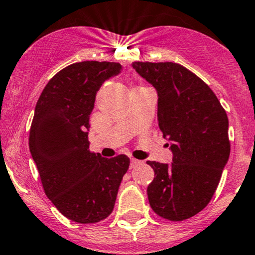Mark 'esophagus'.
<instances>
[{
  "label": "esophagus",
  "mask_w": 255,
  "mask_h": 255,
  "mask_svg": "<svg viewBox=\"0 0 255 255\" xmlns=\"http://www.w3.org/2000/svg\"><path fill=\"white\" fill-rule=\"evenodd\" d=\"M140 163H141V161H139V160L132 159V160H130V168H134L138 165H140Z\"/></svg>",
  "instance_id": "34e87169"
}]
</instances>
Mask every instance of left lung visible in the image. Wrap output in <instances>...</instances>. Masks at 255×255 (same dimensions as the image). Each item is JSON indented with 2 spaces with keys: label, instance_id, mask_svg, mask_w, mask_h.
<instances>
[{
  "label": "left lung",
  "instance_id": "left-lung-1",
  "mask_svg": "<svg viewBox=\"0 0 255 255\" xmlns=\"http://www.w3.org/2000/svg\"><path fill=\"white\" fill-rule=\"evenodd\" d=\"M157 92V121L171 141V165L146 163L155 177L148 186L152 210L170 221L202 211L229 161V119L213 90L186 67L173 62H133Z\"/></svg>",
  "mask_w": 255,
  "mask_h": 255
}]
</instances>
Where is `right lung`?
Returning <instances> with one entry per match:
<instances>
[{
    "instance_id": "right-lung-1",
    "label": "right lung",
    "mask_w": 255,
    "mask_h": 255,
    "mask_svg": "<svg viewBox=\"0 0 255 255\" xmlns=\"http://www.w3.org/2000/svg\"><path fill=\"white\" fill-rule=\"evenodd\" d=\"M116 62L84 61L53 76L35 106L29 149L45 194L67 219L95 224L112 213L129 157L106 159L89 150V116L103 83L120 73Z\"/></svg>"
}]
</instances>
